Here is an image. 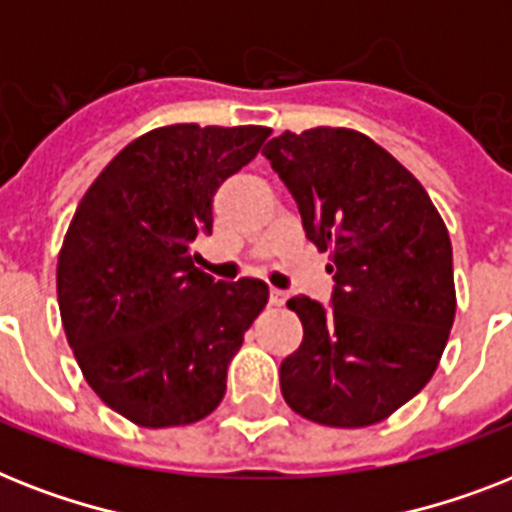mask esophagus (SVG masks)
Segmentation results:
<instances>
[{"mask_svg":"<svg viewBox=\"0 0 512 512\" xmlns=\"http://www.w3.org/2000/svg\"><path fill=\"white\" fill-rule=\"evenodd\" d=\"M285 301H288V293H285V290H277V288L269 290V304H272V306H282V304H285Z\"/></svg>","mask_w":512,"mask_h":512,"instance_id":"1","label":"esophagus"}]
</instances>
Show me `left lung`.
Listing matches in <instances>:
<instances>
[{"instance_id": "obj_1", "label": "left lung", "mask_w": 512, "mask_h": 512, "mask_svg": "<svg viewBox=\"0 0 512 512\" xmlns=\"http://www.w3.org/2000/svg\"><path fill=\"white\" fill-rule=\"evenodd\" d=\"M306 237L330 253V304L296 296L304 341L280 365L301 418L333 428L386 420L431 380L455 322L452 243L418 179L354 129L282 132L261 150Z\"/></svg>"}]
</instances>
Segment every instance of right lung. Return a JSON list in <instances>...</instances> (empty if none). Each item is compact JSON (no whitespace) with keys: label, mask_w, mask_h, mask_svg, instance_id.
<instances>
[{"label":"right lung","mask_w":512,"mask_h":512,"mask_svg":"<svg viewBox=\"0 0 512 512\" xmlns=\"http://www.w3.org/2000/svg\"><path fill=\"white\" fill-rule=\"evenodd\" d=\"M267 126L174 124L121 150L81 198L57 256L65 338L92 391L145 428L203 420L267 306L261 280L214 282L192 240L214 192L251 163Z\"/></svg>","instance_id":"obj_1"}]
</instances>
